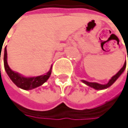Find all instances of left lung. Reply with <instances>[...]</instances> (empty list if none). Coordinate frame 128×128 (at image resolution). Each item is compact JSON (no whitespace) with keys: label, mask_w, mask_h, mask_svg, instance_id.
I'll use <instances>...</instances> for the list:
<instances>
[{"label":"left lung","mask_w":128,"mask_h":128,"mask_svg":"<svg viewBox=\"0 0 128 128\" xmlns=\"http://www.w3.org/2000/svg\"><path fill=\"white\" fill-rule=\"evenodd\" d=\"M126 67V62L124 63L123 66L120 68V71H119L115 76H114L112 78L109 80V81H108V82L107 84H105V85L99 84V83H97V82H88V81H86V80H82V81L84 82V83H86V85H88V86H90V87L93 88L94 89H95V90L105 89V88H108V87H110V86H112L114 82H115L116 80L118 79V78L119 76H120L121 75L122 73H123V71H125Z\"/></svg>","instance_id":"left-lung-1"}]
</instances>
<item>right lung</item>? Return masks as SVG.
<instances>
[{
  "instance_id": "add662e5",
  "label": "right lung",
  "mask_w": 128,
  "mask_h": 128,
  "mask_svg": "<svg viewBox=\"0 0 128 128\" xmlns=\"http://www.w3.org/2000/svg\"><path fill=\"white\" fill-rule=\"evenodd\" d=\"M3 61H4L5 70L10 77V78L12 80V81L17 87H19V88H20L23 90H31L41 86L48 80V79L49 78V77L51 75V72H52L51 68L45 75L39 76H36V77H30V78L22 76L19 74L11 70V68L9 67V66L8 64V62H7V49H6V47L5 48Z\"/></svg>"
}]
</instances>
